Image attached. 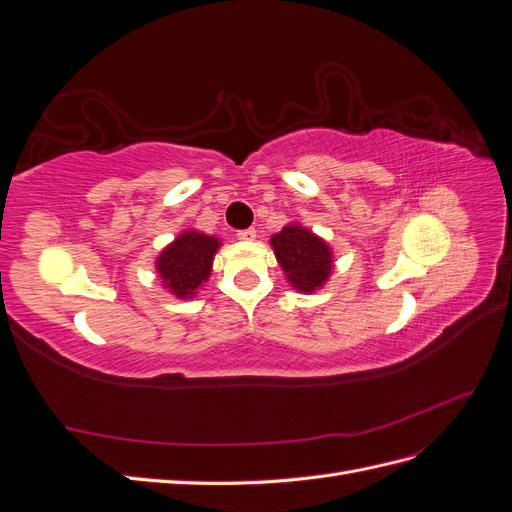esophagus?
<instances>
[{
  "label": "esophagus",
  "mask_w": 512,
  "mask_h": 512,
  "mask_svg": "<svg viewBox=\"0 0 512 512\" xmlns=\"http://www.w3.org/2000/svg\"><path fill=\"white\" fill-rule=\"evenodd\" d=\"M237 237H239L241 241H254V239H256V230H254V228L239 230V232H237Z\"/></svg>",
  "instance_id": "34e87169"
}]
</instances>
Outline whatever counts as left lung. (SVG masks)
<instances>
[{"label": "left lung", "instance_id": "obj_1", "mask_svg": "<svg viewBox=\"0 0 512 512\" xmlns=\"http://www.w3.org/2000/svg\"><path fill=\"white\" fill-rule=\"evenodd\" d=\"M275 250L288 282L301 292H314L331 275V250L312 230L303 226H284L280 235H273Z\"/></svg>", "mask_w": 512, "mask_h": 512}]
</instances>
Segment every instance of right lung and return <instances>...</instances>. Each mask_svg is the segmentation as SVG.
<instances>
[{"instance_id": "right-lung-1", "label": "right lung", "mask_w": 512, "mask_h": 512, "mask_svg": "<svg viewBox=\"0 0 512 512\" xmlns=\"http://www.w3.org/2000/svg\"><path fill=\"white\" fill-rule=\"evenodd\" d=\"M220 241L203 232H183L170 243L158 258V273L164 286L179 299H190L207 282L211 262L218 252Z\"/></svg>"}]
</instances>
